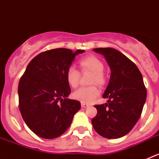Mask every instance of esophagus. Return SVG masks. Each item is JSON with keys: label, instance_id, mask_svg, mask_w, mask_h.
Returning a JSON list of instances; mask_svg holds the SVG:
<instances>
[{"label": "esophagus", "instance_id": "34e87169", "mask_svg": "<svg viewBox=\"0 0 159 159\" xmlns=\"http://www.w3.org/2000/svg\"><path fill=\"white\" fill-rule=\"evenodd\" d=\"M81 106H82V107H84V108H86V107H89L90 105L89 104H87V103H81Z\"/></svg>", "mask_w": 159, "mask_h": 159}]
</instances>
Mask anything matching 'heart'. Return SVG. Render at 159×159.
I'll use <instances>...</instances> for the list:
<instances>
[{
    "mask_svg": "<svg viewBox=\"0 0 159 159\" xmlns=\"http://www.w3.org/2000/svg\"><path fill=\"white\" fill-rule=\"evenodd\" d=\"M81 70L84 72L92 73V76L90 80V84H97L102 86L105 80L102 71L104 66L99 59L95 57H87L81 59L80 61ZM66 79L70 86L76 88L80 82V72L74 66L67 68L66 72ZM99 91L95 86L88 88H80L73 93V98L83 103H91L99 96Z\"/></svg>",
    "mask_w": 159,
    "mask_h": 159,
    "instance_id": "1",
    "label": "heart"
}]
</instances>
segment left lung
<instances>
[{
  "instance_id": "left-lung-1",
  "label": "left lung",
  "mask_w": 159,
  "mask_h": 159,
  "mask_svg": "<svg viewBox=\"0 0 159 159\" xmlns=\"http://www.w3.org/2000/svg\"><path fill=\"white\" fill-rule=\"evenodd\" d=\"M102 55L111 69V76L102 98L105 104L95 105L97 115L92 120L95 131L114 139L128 134L139 119L147 99L143 75L125 55L112 48H94Z\"/></svg>"
}]
</instances>
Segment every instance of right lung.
I'll return each instance as SVG.
<instances>
[{
  "mask_svg": "<svg viewBox=\"0 0 159 159\" xmlns=\"http://www.w3.org/2000/svg\"><path fill=\"white\" fill-rule=\"evenodd\" d=\"M84 50L56 48L31 60L18 85L19 108L24 121L39 137L47 139L63 134L70 127L80 102L69 99L67 68Z\"/></svg>",
  "mask_w": 159,
  "mask_h": 159,
  "instance_id": "obj_1",
  "label": "right lung"
}]
</instances>
